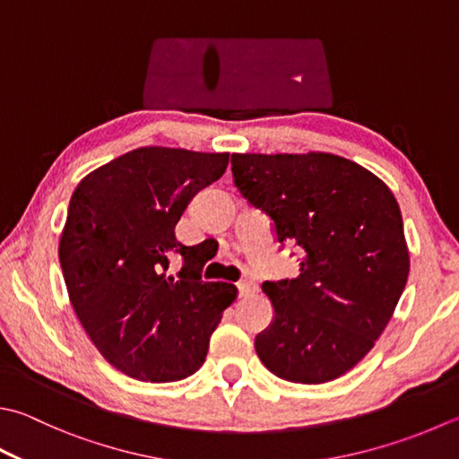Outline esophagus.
<instances>
[{"label":"esophagus","mask_w":459,"mask_h":459,"mask_svg":"<svg viewBox=\"0 0 459 459\" xmlns=\"http://www.w3.org/2000/svg\"><path fill=\"white\" fill-rule=\"evenodd\" d=\"M238 290H239V296L241 298H249V296H254V293L257 291V285L254 281L244 280V281L238 283Z\"/></svg>","instance_id":"34e87169"}]
</instances>
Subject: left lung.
I'll use <instances>...</instances> for the list:
<instances>
[{
  "instance_id": "1",
  "label": "left lung",
  "mask_w": 459,
  "mask_h": 459,
  "mask_svg": "<svg viewBox=\"0 0 459 459\" xmlns=\"http://www.w3.org/2000/svg\"><path fill=\"white\" fill-rule=\"evenodd\" d=\"M244 197L278 241L304 249L299 275L264 281L273 324L262 364L293 384H325L358 366L385 330L410 273L397 200L359 163L325 152L231 153Z\"/></svg>"
}]
</instances>
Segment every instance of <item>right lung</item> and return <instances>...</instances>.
Returning a JSON list of instances; mask_svg holds the SVG:
<instances>
[{"mask_svg": "<svg viewBox=\"0 0 459 459\" xmlns=\"http://www.w3.org/2000/svg\"><path fill=\"white\" fill-rule=\"evenodd\" d=\"M228 163V152L145 145L90 171L69 200L57 247L69 301L101 356L129 377L195 374L238 298L236 285L202 281L200 246L176 238L192 195ZM174 253L185 257L178 279L167 275Z\"/></svg>", "mask_w": 459, "mask_h": 459, "instance_id": "1", "label": "right lung"}]
</instances>
